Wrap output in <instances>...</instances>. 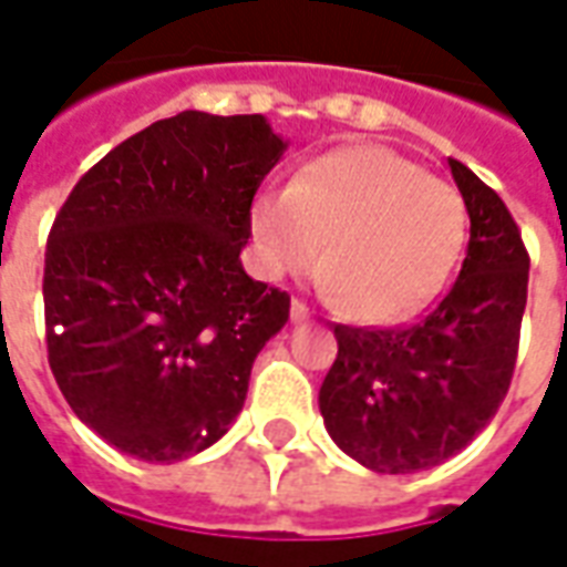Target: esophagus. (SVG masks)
<instances>
[{
  "label": "esophagus",
  "instance_id": "esophagus-1",
  "mask_svg": "<svg viewBox=\"0 0 567 567\" xmlns=\"http://www.w3.org/2000/svg\"><path fill=\"white\" fill-rule=\"evenodd\" d=\"M309 319V307L300 303V300H291V321H307Z\"/></svg>",
  "mask_w": 567,
  "mask_h": 567
}]
</instances>
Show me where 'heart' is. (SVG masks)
Returning <instances> with one entry per match:
<instances>
[{"mask_svg":"<svg viewBox=\"0 0 567 567\" xmlns=\"http://www.w3.org/2000/svg\"><path fill=\"white\" fill-rule=\"evenodd\" d=\"M258 270L285 279L321 267L364 321L425 309L450 279L467 234L462 194L382 145H349L260 190L248 212Z\"/></svg>","mask_w":567,"mask_h":567,"instance_id":"heart-1","label":"heart"}]
</instances>
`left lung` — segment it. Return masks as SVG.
<instances>
[{
	"mask_svg": "<svg viewBox=\"0 0 567 567\" xmlns=\"http://www.w3.org/2000/svg\"><path fill=\"white\" fill-rule=\"evenodd\" d=\"M450 169L471 218L462 272L410 328L337 324L319 410L333 443L377 474L446 462L511 389L528 297V251L504 199L464 163Z\"/></svg>",
	"mask_w": 567,
	"mask_h": 567,
	"instance_id": "obj_1",
	"label": "left lung"
}]
</instances>
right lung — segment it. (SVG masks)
<instances>
[{
	"mask_svg": "<svg viewBox=\"0 0 567 567\" xmlns=\"http://www.w3.org/2000/svg\"><path fill=\"white\" fill-rule=\"evenodd\" d=\"M285 148L264 115L182 112L109 151L56 212L48 361L72 413L115 450L182 462L239 416L291 309L239 260Z\"/></svg>",
	"mask_w": 567,
	"mask_h": 567,
	"instance_id": "obj_1",
	"label": "right lung"
}]
</instances>
